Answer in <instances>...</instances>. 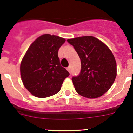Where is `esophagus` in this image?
Returning a JSON list of instances; mask_svg holds the SVG:
<instances>
[{"mask_svg": "<svg viewBox=\"0 0 133 133\" xmlns=\"http://www.w3.org/2000/svg\"><path fill=\"white\" fill-rule=\"evenodd\" d=\"M67 70L69 71V73H71V68H70V67H68V68H67Z\"/></svg>", "mask_w": 133, "mask_h": 133, "instance_id": "1", "label": "esophagus"}]
</instances>
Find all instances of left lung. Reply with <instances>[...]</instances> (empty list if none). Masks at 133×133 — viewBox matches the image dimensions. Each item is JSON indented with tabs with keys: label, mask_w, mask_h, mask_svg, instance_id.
I'll use <instances>...</instances> for the list:
<instances>
[{
	"label": "left lung",
	"mask_w": 133,
	"mask_h": 133,
	"mask_svg": "<svg viewBox=\"0 0 133 133\" xmlns=\"http://www.w3.org/2000/svg\"><path fill=\"white\" fill-rule=\"evenodd\" d=\"M78 55L81 70L72 80L81 96L96 98L105 93L116 76V63L113 54L102 41L92 36L67 40Z\"/></svg>",
	"instance_id": "1"
}]
</instances>
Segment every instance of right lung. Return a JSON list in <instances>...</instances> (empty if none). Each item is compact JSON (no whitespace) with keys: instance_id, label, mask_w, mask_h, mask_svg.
<instances>
[{"instance_id":"1","label":"right lung","mask_w":133,"mask_h":133,"mask_svg":"<svg viewBox=\"0 0 133 133\" xmlns=\"http://www.w3.org/2000/svg\"><path fill=\"white\" fill-rule=\"evenodd\" d=\"M58 36L45 34L29 46L21 64L25 88L36 97L45 98L60 91L69 72L61 66L59 48L65 42Z\"/></svg>"}]
</instances>
